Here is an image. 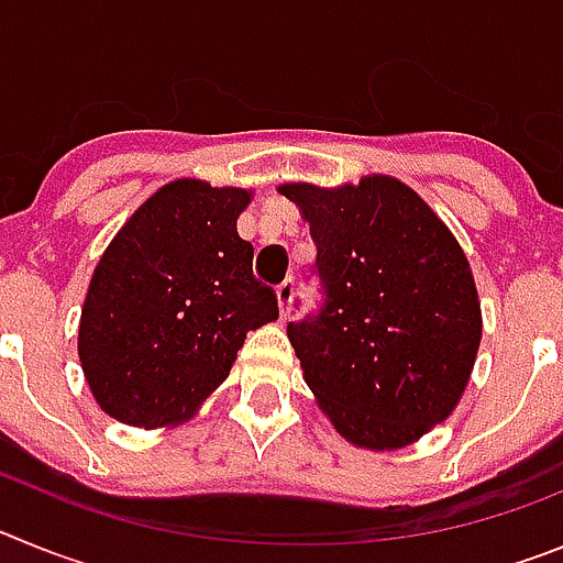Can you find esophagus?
Segmentation results:
<instances>
[{
  "label": "esophagus",
  "instance_id": "obj_1",
  "mask_svg": "<svg viewBox=\"0 0 563 563\" xmlns=\"http://www.w3.org/2000/svg\"><path fill=\"white\" fill-rule=\"evenodd\" d=\"M292 292H296V285H292V278H285V282H282V285L276 287V296H278V307H282V316H290Z\"/></svg>",
  "mask_w": 563,
  "mask_h": 563
}]
</instances>
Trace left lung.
I'll return each instance as SVG.
<instances>
[{"label":"left lung","instance_id":"8db88e82","mask_svg":"<svg viewBox=\"0 0 563 563\" xmlns=\"http://www.w3.org/2000/svg\"><path fill=\"white\" fill-rule=\"evenodd\" d=\"M310 222L324 305L290 321L305 380L338 434L395 451L456 409L482 338L474 273L445 222L406 183L278 186Z\"/></svg>","mask_w":563,"mask_h":563}]
</instances>
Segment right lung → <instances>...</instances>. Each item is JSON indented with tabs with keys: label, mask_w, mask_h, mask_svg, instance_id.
<instances>
[{
	"label": "right lung",
	"mask_w": 563,
	"mask_h": 563,
	"mask_svg": "<svg viewBox=\"0 0 563 563\" xmlns=\"http://www.w3.org/2000/svg\"><path fill=\"white\" fill-rule=\"evenodd\" d=\"M245 188L174 180L114 233L81 307L78 357L92 397L126 426L186 422L228 377L245 335L278 318L236 233Z\"/></svg>",
	"instance_id": "right-lung-1"
}]
</instances>
